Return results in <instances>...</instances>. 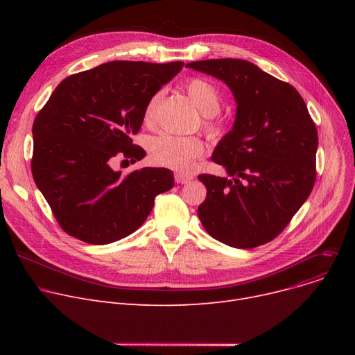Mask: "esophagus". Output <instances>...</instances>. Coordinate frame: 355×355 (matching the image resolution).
<instances>
[{"instance_id":"1","label":"esophagus","mask_w":355,"mask_h":355,"mask_svg":"<svg viewBox=\"0 0 355 355\" xmlns=\"http://www.w3.org/2000/svg\"><path fill=\"white\" fill-rule=\"evenodd\" d=\"M191 180H193L191 175L181 174V173H177V174H175V182H177V184H187V182L191 181Z\"/></svg>"}]
</instances>
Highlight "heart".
Returning a JSON list of instances; mask_svg holds the SVG:
<instances>
[{"mask_svg":"<svg viewBox=\"0 0 355 355\" xmlns=\"http://www.w3.org/2000/svg\"><path fill=\"white\" fill-rule=\"evenodd\" d=\"M191 102L197 106L201 114L206 116V126L210 132H216V123L213 116L221 107L220 93L214 85L201 78L189 79L184 85ZM159 93H155L148 99L144 109V122L153 123ZM206 151V145L198 137H181L162 132L153 138L149 144V154L155 164L173 168V170H190L194 161Z\"/></svg>","mask_w":355,"mask_h":355,"instance_id":"1","label":"heart"}]
</instances>
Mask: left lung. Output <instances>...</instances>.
<instances>
[{"label":"left lung","mask_w":355,"mask_h":355,"mask_svg":"<svg viewBox=\"0 0 355 355\" xmlns=\"http://www.w3.org/2000/svg\"><path fill=\"white\" fill-rule=\"evenodd\" d=\"M185 67L225 82L237 105L233 128L211 155L230 178L198 175L207 189L197 211L201 225L232 248L265 245L313 189L318 134L308 107L293 86L246 60L211 59Z\"/></svg>","instance_id":"left-lung-1"}]
</instances>
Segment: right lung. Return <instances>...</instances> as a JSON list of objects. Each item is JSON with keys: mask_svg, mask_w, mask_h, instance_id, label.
Segmentation results:
<instances>
[{"mask_svg": "<svg viewBox=\"0 0 355 355\" xmlns=\"http://www.w3.org/2000/svg\"><path fill=\"white\" fill-rule=\"evenodd\" d=\"M182 64L109 62L54 89L33 123L31 171L67 234L90 245L121 240L144 225L158 194L174 187L168 168L121 175L112 161L145 157L130 137L141 129L148 99Z\"/></svg>", "mask_w": 355, "mask_h": 355, "instance_id": "add662e5", "label": "right lung"}]
</instances>
